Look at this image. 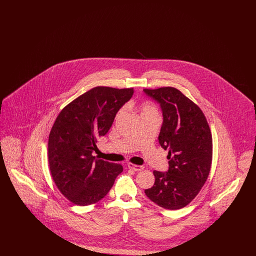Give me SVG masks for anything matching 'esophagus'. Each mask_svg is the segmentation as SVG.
Here are the masks:
<instances>
[{
  "label": "esophagus",
  "mask_w": 256,
  "mask_h": 256,
  "mask_svg": "<svg viewBox=\"0 0 256 256\" xmlns=\"http://www.w3.org/2000/svg\"><path fill=\"white\" fill-rule=\"evenodd\" d=\"M128 167L132 170H135V172H139V170H144V167L143 166H140V165H134L132 163H128Z\"/></svg>",
  "instance_id": "obj_1"
}]
</instances>
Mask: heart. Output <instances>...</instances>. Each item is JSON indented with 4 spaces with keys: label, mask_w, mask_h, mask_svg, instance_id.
<instances>
[{
    "label": "heart",
    "mask_w": 256,
    "mask_h": 256,
    "mask_svg": "<svg viewBox=\"0 0 256 256\" xmlns=\"http://www.w3.org/2000/svg\"><path fill=\"white\" fill-rule=\"evenodd\" d=\"M139 110H140V115L141 117L142 116H158V108L152 104H148V102H145V104H142L140 106H139ZM124 110H121L119 111V114L122 113Z\"/></svg>",
    "instance_id": "obj_1"
}]
</instances>
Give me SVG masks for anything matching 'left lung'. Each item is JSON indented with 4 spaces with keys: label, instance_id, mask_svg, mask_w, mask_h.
<instances>
[{
    "label": "left lung",
    "instance_id": "left-lung-1",
    "mask_svg": "<svg viewBox=\"0 0 256 256\" xmlns=\"http://www.w3.org/2000/svg\"><path fill=\"white\" fill-rule=\"evenodd\" d=\"M163 115L158 142L168 150L169 169L154 170L146 196L160 207L176 210L190 204L206 182L212 162V135L200 108L174 87L144 89Z\"/></svg>",
    "mask_w": 256,
    "mask_h": 256
}]
</instances>
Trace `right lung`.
<instances>
[{
	"label": "right lung",
	"instance_id": "obj_1",
	"mask_svg": "<svg viewBox=\"0 0 256 256\" xmlns=\"http://www.w3.org/2000/svg\"><path fill=\"white\" fill-rule=\"evenodd\" d=\"M134 93V88L94 87L66 106L54 121L48 142L50 170L58 190L74 204L100 200L122 172V165L92 154Z\"/></svg>",
	"mask_w": 256,
	"mask_h": 256
}]
</instances>
